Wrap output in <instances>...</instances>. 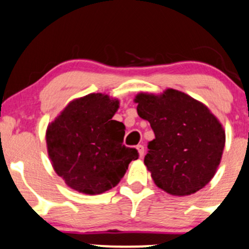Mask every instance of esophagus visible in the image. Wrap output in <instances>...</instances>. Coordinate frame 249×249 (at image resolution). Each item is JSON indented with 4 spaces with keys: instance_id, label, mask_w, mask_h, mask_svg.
<instances>
[{
    "instance_id": "1",
    "label": "esophagus",
    "mask_w": 249,
    "mask_h": 249,
    "mask_svg": "<svg viewBox=\"0 0 249 249\" xmlns=\"http://www.w3.org/2000/svg\"><path fill=\"white\" fill-rule=\"evenodd\" d=\"M137 150H138V154H139V156H141V157H143L144 156V154H145V149H144V146L142 145V144H138L137 146Z\"/></svg>"
}]
</instances>
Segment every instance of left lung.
<instances>
[{"mask_svg":"<svg viewBox=\"0 0 249 249\" xmlns=\"http://www.w3.org/2000/svg\"><path fill=\"white\" fill-rule=\"evenodd\" d=\"M137 112L154 130L144 163L156 185L185 196L202 189L214 177L225 147L222 125L206 105L169 89L163 94L141 93Z\"/></svg>","mask_w":249,"mask_h":249,"instance_id":"1","label":"left lung"}]
</instances>
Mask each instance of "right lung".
<instances>
[{"label":"right lung","mask_w":249,"mask_h":249,"mask_svg":"<svg viewBox=\"0 0 249 249\" xmlns=\"http://www.w3.org/2000/svg\"><path fill=\"white\" fill-rule=\"evenodd\" d=\"M118 107V100L108 95H85L68 104L48 126L49 158L72 189L89 195L110 190L138 158L135 147L123 145L124 124L112 119Z\"/></svg>","instance_id":"1"}]
</instances>
